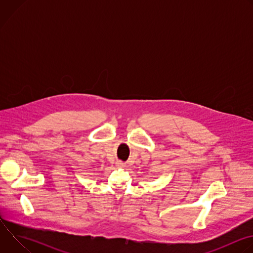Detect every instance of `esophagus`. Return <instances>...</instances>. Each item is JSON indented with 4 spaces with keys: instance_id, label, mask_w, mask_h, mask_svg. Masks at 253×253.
<instances>
[{
    "instance_id": "34e87169",
    "label": "esophagus",
    "mask_w": 253,
    "mask_h": 253,
    "mask_svg": "<svg viewBox=\"0 0 253 253\" xmlns=\"http://www.w3.org/2000/svg\"><path fill=\"white\" fill-rule=\"evenodd\" d=\"M116 166L120 167V168H123V167H125V163L122 162V161H117L116 162Z\"/></svg>"
}]
</instances>
